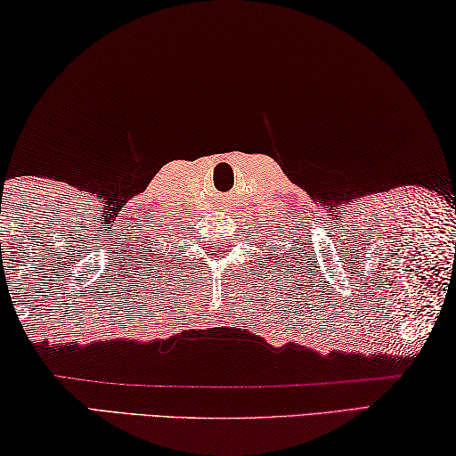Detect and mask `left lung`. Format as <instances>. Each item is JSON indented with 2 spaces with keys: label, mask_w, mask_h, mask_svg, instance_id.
Returning <instances> with one entry per match:
<instances>
[{
  "label": "left lung",
  "mask_w": 456,
  "mask_h": 456,
  "mask_svg": "<svg viewBox=\"0 0 456 456\" xmlns=\"http://www.w3.org/2000/svg\"><path fill=\"white\" fill-rule=\"evenodd\" d=\"M287 252H289V250H287ZM290 256H295V255H293V252H290Z\"/></svg>",
  "instance_id": "left-lung-1"
}]
</instances>
